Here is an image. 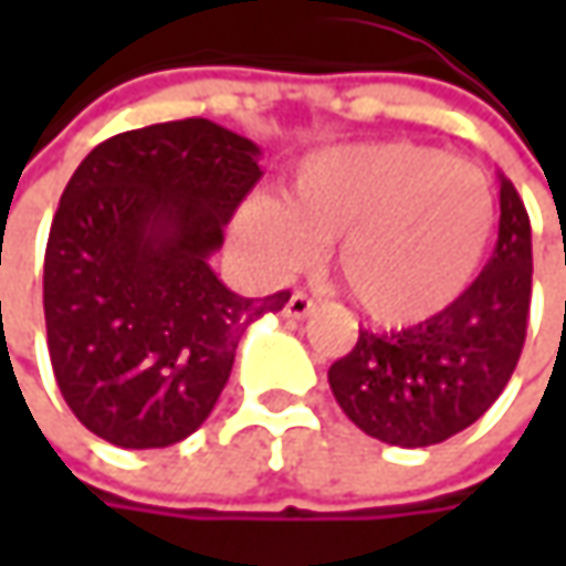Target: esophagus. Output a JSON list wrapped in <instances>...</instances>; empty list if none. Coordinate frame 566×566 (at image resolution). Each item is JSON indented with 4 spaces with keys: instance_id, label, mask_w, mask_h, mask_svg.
<instances>
[{
    "instance_id": "esophagus-1",
    "label": "esophagus",
    "mask_w": 566,
    "mask_h": 566,
    "mask_svg": "<svg viewBox=\"0 0 566 566\" xmlns=\"http://www.w3.org/2000/svg\"><path fill=\"white\" fill-rule=\"evenodd\" d=\"M312 312H315V302L305 293L290 295V302H286V308H283V315L293 317V321H302V317H308Z\"/></svg>"
}]
</instances>
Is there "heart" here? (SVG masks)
Instances as JSON below:
<instances>
[{
  "instance_id": "heart-1",
  "label": "heart",
  "mask_w": 566,
  "mask_h": 566,
  "mask_svg": "<svg viewBox=\"0 0 566 566\" xmlns=\"http://www.w3.org/2000/svg\"><path fill=\"white\" fill-rule=\"evenodd\" d=\"M494 235L489 179L467 160L409 142L346 144L305 157L286 201L258 195L239 239L271 276L334 242V268L361 312L409 327L447 312L482 271Z\"/></svg>"
}]
</instances>
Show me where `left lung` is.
Wrapping results in <instances>:
<instances>
[{
    "label": "left lung",
    "instance_id": "1",
    "mask_svg": "<svg viewBox=\"0 0 566 566\" xmlns=\"http://www.w3.org/2000/svg\"><path fill=\"white\" fill-rule=\"evenodd\" d=\"M497 182V245L467 293L406 331H359L356 349L327 371L339 409L384 444L453 438L489 412L520 361L533 298V229L511 179Z\"/></svg>",
    "mask_w": 566,
    "mask_h": 566
}]
</instances>
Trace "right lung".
Returning a JSON list of instances; mask_svg holds the SVG:
<instances>
[{
	"instance_id": "1",
	"label": "right lung",
	"mask_w": 566,
	"mask_h": 566,
	"mask_svg": "<svg viewBox=\"0 0 566 566\" xmlns=\"http://www.w3.org/2000/svg\"><path fill=\"white\" fill-rule=\"evenodd\" d=\"M258 157L217 122H160L97 144L62 191L43 261L46 343L69 409L103 441H186L245 327L290 302L232 293L210 268Z\"/></svg>"
}]
</instances>
